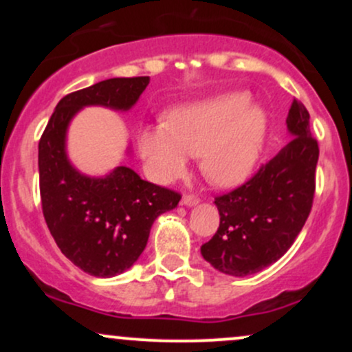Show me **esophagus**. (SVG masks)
Listing matches in <instances>:
<instances>
[{
	"label": "esophagus",
	"mask_w": 352,
	"mask_h": 352,
	"mask_svg": "<svg viewBox=\"0 0 352 352\" xmlns=\"http://www.w3.org/2000/svg\"><path fill=\"white\" fill-rule=\"evenodd\" d=\"M182 204L187 205V207H193V205L199 204V197H195V195H184V199H182Z\"/></svg>",
	"instance_id": "esophagus-1"
}]
</instances>
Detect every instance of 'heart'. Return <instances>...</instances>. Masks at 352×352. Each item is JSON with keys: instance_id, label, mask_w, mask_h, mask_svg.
<instances>
[{"instance_id": "1", "label": "heart", "mask_w": 352, "mask_h": 352, "mask_svg": "<svg viewBox=\"0 0 352 352\" xmlns=\"http://www.w3.org/2000/svg\"><path fill=\"white\" fill-rule=\"evenodd\" d=\"M268 117L241 92L177 107L167 122L145 127L139 152L148 172L170 182L200 155L201 172L220 187H236L252 175L263 153Z\"/></svg>"}]
</instances>
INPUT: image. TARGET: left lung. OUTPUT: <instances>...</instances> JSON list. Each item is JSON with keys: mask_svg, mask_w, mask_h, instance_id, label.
<instances>
[{"mask_svg": "<svg viewBox=\"0 0 352 352\" xmlns=\"http://www.w3.org/2000/svg\"><path fill=\"white\" fill-rule=\"evenodd\" d=\"M286 127L289 142L241 187L215 199L220 227L200 252L218 272L230 276L261 272L288 252L308 220L319 147L300 100H293Z\"/></svg>", "mask_w": 352, "mask_h": 352, "instance_id": "1", "label": "left lung"}]
</instances>
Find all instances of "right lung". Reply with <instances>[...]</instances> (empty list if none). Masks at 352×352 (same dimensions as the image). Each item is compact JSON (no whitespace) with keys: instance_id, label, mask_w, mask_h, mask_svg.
<instances>
[{"instance_id":"right-lung-1","label":"right lung","mask_w":352,"mask_h":352,"mask_svg":"<svg viewBox=\"0 0 352 352\" xmlns=\"http://www.w3.org/2000/svg\"><path fill=\"white\" fill-rule=\"evenodd\" d=\"M148 80V76L106 79L64 96L39 140L44 220L64 256L91 276L111 278L131 268L147 245L155 218L182 199L173 190L142 180L125 165L106 177H87L67 159V127L80 109L129 111Z\"/></svg>"}]
</instances>
